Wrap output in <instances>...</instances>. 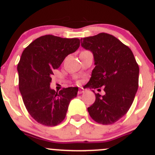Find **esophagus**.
<instances>
[{
    "mask_svg": "<svg viewBox=\"0 0 155 155\" xmlns=\"http://www.w3.org/2000/svg\"><path fill=\"white\" fill-rule=\"evenodd\" d=\"M85 91V90L84 88H80L78 91V94H82Z\"/></svg>",
    "mask_w": 155,
    "mask_h": 155,
    "instance_id": "obj_1",
    "label": "esophagus"
}]
</instances>
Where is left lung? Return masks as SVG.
Returning a JSON list of instances; mask_svg holds the SVG:
<instances>
[{
  "label": "left lung",
  "mask_w": 155,
  "mask_h": 155,
  "mask_svg": "<svg viewBox=\"0 0 155 155\" xmlns=\"http://www.w3.org/2000/svg\"><path fill=\"white\" fill-rule=\"evenodd\" d=\"M81 42L94 59L87 87H103L105 92L103 96L94 93L95 101L87 107L88 113L99 124H112L125 115L134 101L138 88V64L131 50L111 35L100 33L81 38Z\"/></svg>",
  "instance_id": "obj_1"
}]
</instances>
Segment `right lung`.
I'll return each mask as SVG.
<instances>
[{
    "label": "right lung",
    "instance_id": "add662e5",
    "mask_svg": "<svg viewBox=\"0 0 155 155\" xmlns=\"http://www.w3.org/2000/svg\"><path fill=\"white\" fill-rule=\"evenodd\" d=\"M80 46L78 38L45 35L31 42L23 51L18 64L19 90L30 115L45 126H56L65 118L78 87L56 92L50 87L53 71L64 58Z\"/></svg>",
    "mask_w": 155,
    "mask_h": 155
}]
</instances>
